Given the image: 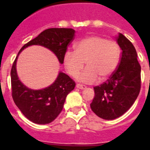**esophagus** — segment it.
<instances>
[{
    "instance_id": "obj_1",
    "label": "esophagus",
    "mask_w": 150,
    "mask_h": 150,
    "mask_svg": "<svg viewBox=\"0 0 150 150\" xmlns=\"http://www.w3.org/2000/svg\"><path fill=\"white\" fill-rule=\"evenodd\" d=\"M76 87H77L78 89H85L86 88V86H84V85H82V84H77L76 85Z\"/></svg>"
}]
</instances>
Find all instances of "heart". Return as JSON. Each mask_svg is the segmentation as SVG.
Listing matches in <instances>:
<instances>
[{
  "label": "heart",
  "instance_id": "b5f03b06",
  "mask_svg": "<svg viewBox=\"0 0 150 150\" xmlns=\"http://www.w3.org/2000/svg\"><path fill=\"white\" fill-rule=\"evenodd\" d=\"M121 57L117 43L100 36H90L75 44V51L68 50L64 57V64L71 76L75 77L84 68H88L78 77L85 83H93L99 77L106 79L116 71Z\"/></svg>",
  "mask_w": 150,
  "mask_h": 150
}]
</instances>
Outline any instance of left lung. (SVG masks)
<instances>
[{"instance_id":"8db88e82","label":"left lung","mask_w":150,"mask_h":150,"mask_svg":"<svg viewBox=\"0 0 150 150\" xmlns=\"http://www.w3.org/2000/svg\"><path fill=\"white\" fill-rule=\"evenodd\" d=\"M117 43L122 50L118 67L106 82L93 87L95 96L90 104L92 110L105 120L123 115L132 106L141 89V66L135 48L121 33Z\"/></svg>"}]
</instances>
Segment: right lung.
<instances>
[{
  "label": "right lung",
  "instance_id": "obj_1",
  "mask_svg": "<svg viewBox=\"0 0 150 150\" xmlns=\"http://www.w3.org/2000/svg\"><path fill=\"white\" fill-rule=\"evenodd\" d=\"M75 30L66 28H51L25 43L19 50L31 45H40L50 49L63 64L68 45L75 38ZM16 57L11 70V95L14 102L24 116L33 123L46 125L54 121L63 109L66 96L75 89V82L68 75L59 73L55 82L40 90L29 89L18 79L16 72Z\"/></svg>",
  "mask_w": 150,
  "mask_h": 150
}]
</instances>
